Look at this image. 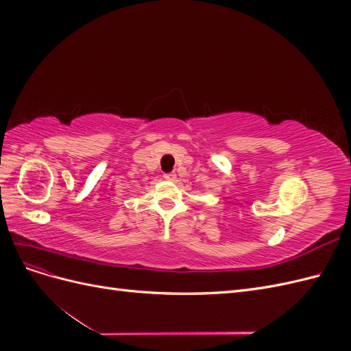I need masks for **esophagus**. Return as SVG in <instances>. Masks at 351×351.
<instances>
[{
  "instance_id": "1",
  "label": "esophagus",
  "mask_w": 351,
  "mask_h": 351,
  "mask_svg": "<svg viewBox=\"0 0 351 351\" xmlns=\"http://www.w3.org/2000/svg\"><path fill=\"white\" fill-rule=\"evenodd\" d=\"M164 178L168 180V182H176L177 174L176 173H168V174H164Z\"/></svg>"
}]
</instances>
